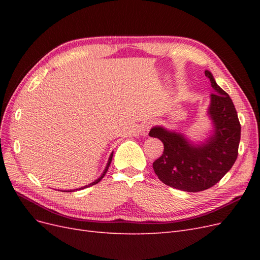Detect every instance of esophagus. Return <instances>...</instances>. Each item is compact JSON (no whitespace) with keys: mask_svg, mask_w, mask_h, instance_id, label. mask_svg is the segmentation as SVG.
Segmentation results:
<instances>
[{"mask_svg":"<svg viewBox=\"0 0 260 260\" xmlns=\"http://www.w3.org/2000/svg\"><path fill=\"white\" fill-rule=\"evenodd\" d=\"M152 124H153V121H148V122L143 123L142 129H141V132H142L143 136H146V135H147L149 129H151V127H152Z\"/></svg>","mask_w":260,"mask_h":260,"instance_id":"obj_1","label":"esophagus"}]
</instances>
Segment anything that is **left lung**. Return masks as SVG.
Returning a JSON list of instances; mask_svg holds the SVG:
<instances>
[{"label":"left lung","mask_w":260,"mask_h":260,"mask_svg":"<svg viewBox=\"0 0 260 260\" xmlns=\"http://www.w3.org/2000/svg\"><path fill=\"white\" fill-rule=\"evenodd\" d=\"M211 86L208 114L214 133L201 145H193L181 135L161 127H154L149 137L164 144L162 155L153 162L155 174L162 183L185 192H200L218 183L238 158L241 123L229 94L216 83L205 70Z\"/></svg>","instance_id":"left-lung-1"}]
</instances>
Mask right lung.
Returning <instances> with one entry per match:
<instances>
[{
    "label": "right lung",
    "instance_id": "right-lung-1",
    "mask_svg": "<svg viewBox=\"0 0 260 260\" xmlns=\"http://www.w3.org/2000/svg\"><path fill=\"white\" fill-rule=\"evenodd\" d=\"M112 159H113V153L111 154V156H109V159H108V162H107V165H106V168H105V170H104V172H103V175H102L98 180H95L94 181V182H92V183H90L89 185H85V186H83V187H80V188H77V190H81V188H84V187H88V186H90V185H94V184H96V183H99L100 181L104 178V176H105V174L107 172V170H108V167H109V165H111V162H112ZM76 190V191H77ZM64 192H72V190H68V191H64Z\"/></svg>",
    "mask_w": 260,
    "mask_h": 260
}]
</instances>
